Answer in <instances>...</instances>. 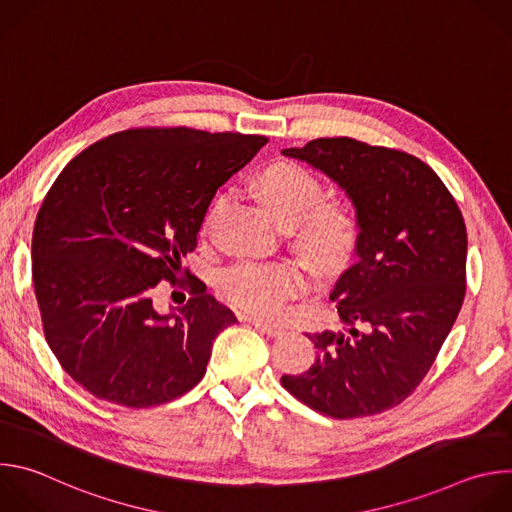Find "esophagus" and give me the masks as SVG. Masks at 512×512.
<instances>
[{
    "label": "esophagus",
    "mask_w": 512,
    "mask_h": 512,
    "mask_svg": "<svg viewBox=\"0 0 512 512\" xmlns=\"http://www.w3.org/2000/svg\"><path fill=\"white\" fill-rule=\"evenodd\" d=\"M245 322H249L255 330H259V332H263V334H269V336H277L279 332H281V328L279 326H273V324H265V322H261V320H255V318H243Z\"/></svg>",
    "instance_id": "34e87169"
}]
</instances>
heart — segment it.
Masks as SVG:
<instances>
[{
  "mask_svg": "<svg viewBox=\"0 0 512 512\" xmlns=\"http://www.w3.org/2000/svg\"><path fill=\"white\" fill-rule=\"evenodd\" d=\"M253 192L261 204L291 229L302 253L322 269L340 265L356 239V216L338 200H320L322 182L306 168L291 162H275L253 178ZM225 196L218 194L202 221V233L212 225ZM308 275L298 261H241L221 275V291L229 304L257 318L283 316L287 302L300 296Z\"/></svg>",
  "mask_w": 512,
  "mask_h": 512,
  "instance_id": "b5f03b06",
  "label": "heart"
}]
</instances>
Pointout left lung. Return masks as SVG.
Instances as JSON below:
<instances>
[{
	"instance_id": "left-lung-1",
	"label": "left lung",
	"mask_w": 512,
	"mask_h": 512,
	"mask_svg": "<svg viewBox=\"0 0 512 512\" xmlns=\"http://www.w3.org/2000/svg\"><path fill=\"white\" fill-rule=\"evenodd\" d=\"M332 178L352 200L354 263L336 279L346 332L308 338L318 358L281 385L334 419L367 417L405 401L450 334L466 294L462 212L427 164L352 137H320L281 150Z\"/></svg>"
}]
</instances>
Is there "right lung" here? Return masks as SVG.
Returning a JSON list of instances; mask_svg holds the SVG:
<instances>
[{
  "mask_svg": "<svg viewBox=\"0 0 512 512\" xmlns=\"http://www.w3.org/2000/svg\"><path fill=\"white\" fill-rule=\"evenodd\" d=\"M265 143L139 127L66 164L36 216L32 281L46 342L72 381L133 409L200 383L216 334L235 314L200 279H188L192 298L170 314L154 310L152 289L178 279L216 190Z\"/></svg>",
  "mask_w": 512,
  "mask_h": 512,
  "instance_id": "add662e5",
  "label": "right lung"
}]
</instances>
